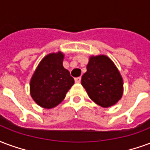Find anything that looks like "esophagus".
<instances>
[{
	"label": "esophagus",
	"instance_id": "34e87169",
	"mask_svg": "<svg viewBox=\"0 0 150 150\" xmlns=\"http://www.w3.org/2000/svg\"><path fill=\"white\" fill-rule=\"evenodd\" d=\"M74 80H75V82L76 83H80L81 82V76H78V77H76Z\"/></svg>",
	"mask_w": 150,
	"mask_h": 150
}]
</instances>
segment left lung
I'll use <instances>...</instances> for the list:
<instances>
[{"instance_id": "left-lung-1", "label": "left lung", "mask_w": 150, "mask_h": 150, "mask_svg": "<svg viewBox=\"0 0 150 150\" xmlns=\"http://www.w3.org/2000/svg\"><path fill=\"white\" fill-rule=\"evenodd\" d=\"M81 85L88 97L104 108L115 105L123 94V80L114 63L105 55L92 56Z\"/></svg>"}]
</instances>
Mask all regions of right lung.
I'll return each mask as SVG.
<instances>
[{
    "instance_id": "add662e5",
    "label": "right lung",
    "mask_w": 150,
    "mask_h": 150,
    "mask_svg": "<svg viewBox=\"0 0 150 150\" xmlns=\"http://www.w3.org/2000/svg\"><path fill=\"white\" fill-rule=\"evenodd\" d=\"M64 54L52 52L38 64L30 81V94L38 105L52 109L62 102L74 84L70 73L63 67Z\"/></svg>"
}]
</instances>
